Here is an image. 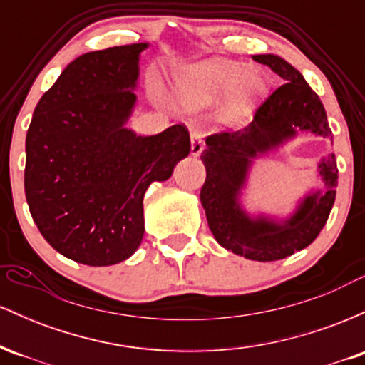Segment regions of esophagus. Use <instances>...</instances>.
I'll list each match as a JSON object with an SVG mask.
<instances>
[{
	"instance_id": "esophagus-1",
	"label": "esophagus",
	"mask_w": 365,
	"mask_h": 365,
	"mask_svg": "<svg viewBox=\"0 0 365 365\" xmlns=\"http://www.w3.org/2000/svg\"><path fill=\"white\" fill-rule=\"evenodd\" d=\"M190 150L194 156H199V154L204 150L202 133H200V130L195 127H190Z\"/></svg>"
}]
</instances>
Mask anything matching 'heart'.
<instances>
[{"mask_svg":"<svg viewBox=\"0 0 365 365\" xmlns=\"http://www.w3.org/2000/svg\"><path fill=\"white\" fill-rule=\"evenodd\" d=\"M180 96L192 106H206L226 94L223 115L237 120L252 108L255 96L261 91V78L252 72H242L235 63L225 60L204 61L192 66L180 81Z\"/></svg>","mask_w":365,"mask_h":365,"instance_id":"1","label":"heart"}]
</instances>
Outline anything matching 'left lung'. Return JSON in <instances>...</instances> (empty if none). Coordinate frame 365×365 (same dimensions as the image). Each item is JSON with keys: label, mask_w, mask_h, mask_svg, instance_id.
Segmentation results:
<instances>
[{"label": "left lung", "mask_w": 365, "mask_h": 365, "mask_svg": "<svg viewBox=\"0 0 365 365\" xmlns=\"http://www.w3.org/2000/svg\"><path fill=\"white\" fill-rule=\"evenodd\" d=\"M254 60L269 66L284 83L264 99L249 125L206 137L207 148L200 154L206 166L200 202L217 244L252 261L267 262L292 255L316 240L334 204L338 168L333 154L321 163L319 175L328 188L309 195L284 225L250 221L240 211L235 195L244 185L250 159L292 137L297 128L331 137L324 106L302 73L274 54H257Z\"/></svg>", "instance_id": "8db88e82"}]
</instances>
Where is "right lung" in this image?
<instances>
[{"label": "right lung", "instance_id": "obj_1", "mask_svg": "<svg viewBox=\"0 0 365 365\" xmlns=\"http://www.w3.org/2000/svg\"><path fill=\"white\" fill-rule=\"evenodd\" d=\"M148 44L78 56L37 103L25 139V199L54 250L87 266L130 257L144 235L142 199L190 153L183 123L158 135L125 128Z\"/></svg>", "mask_w": 365, "mask_h": 365}]
</instances>
